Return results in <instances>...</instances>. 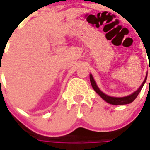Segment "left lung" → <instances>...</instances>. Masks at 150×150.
I'll use <instances>...</instances> for the list:
<instances>
[{
	"instance_id": "obj_1",
	"label": "left lung",
	"mask_w": 150,
	"mask_h": 150,
	"mask_svg": "<svg viewBox=\"0 0 150 150\" xmlns=\"http://www.w3.org/2000/svg\"><path fill=\"white\" fill-rule=\"evenodd\" d=\"M149 71H150V67H149ZM90 82H91V84H92V87L93 88V89L95 90V92L100 96L102 99L104 100H105L106 102L108 103H110V104L111 105H126V104H129L131 102H132L138 96V94L140 93V92L141 91V88H143V86H144V83L146 81V79H147V75H146V77L144 79V82L142 83V84L141 85V87L138 88V89L136 91V92H134L132 94H131L129 96H127V97H110V96H108L106 94H105L104 93H102L100 89H99V88L97 87V85L96 84V82H95V80H94V79H93V75L90 74ZM150 81V80H149Z\"/></svg>"
}]
</instances>
